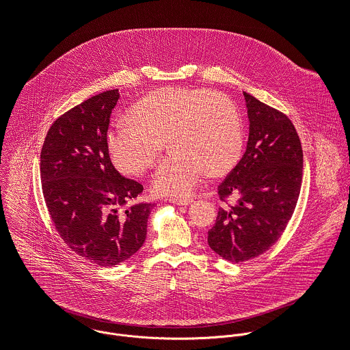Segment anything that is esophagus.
I'll list each match as a JSON object with an SVG mask.
<instances>
[{"mask_svg": "<svg viewBox=\"0 0 350 350\" xmlns=\"http://www.w3.org/2000/svg\"><path fill=\"white\" fill-rule=\"evenodd\" d=\"M169 202L178 204V206H187V204H191L193 202V199L192 198H172V199H169Z\"/></svg>", "mask_w": 350, "mask_h": 350, "instance_id": "1", "label": "esophagus"}]
</instances>
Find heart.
<instances>
[{"mask_svg": "<svg viewBox=\"0 0 350 350\" xmlns=\"http://www.w3.org/2000/svg\"><path fill=\"white\" fill-rule=\"evenodd\" d=\"M132 117L111 125L109 151L121 170L139 174L152 165L167 139L172 154L158 163L151 180L161 195H188L207 172L222 174L240 157V113L221 92L159 88L133 106Z\"/></svg>", "mask_w": 350, "mask_h": 350, "instance_id": "b5f03b06", "label": "heart"}]
</instances>
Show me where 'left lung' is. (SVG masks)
Listing matches in <instances>:
<instances>
[{
	"label": "left lung",
	"mask_w": 350,
	"mask_h": 350,
	"mask_svg": "<svg viewBox=\"0 0 350 350\" xmlns=\"http://www.w3.org/2000/svg\"><path fill=\"white\" fill-rule=\"evenodd\" d=\"M250 120L247 150L219 184V208L208 245L221 258L240 263L273 247L296 208L303 178V148L284 113L244 92Z\"/></svg>",
	"instance_id": "left-lung-1"
}]
</instances>
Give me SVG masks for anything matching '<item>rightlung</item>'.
Returning <instances> with one entry per match:
<instances>
[{"label":"right lung","instance_id":"add662e5","mask_svg":"<svg viewBox=\"0 0 350 350\" xmlns=\"http://www.w3.org/2000/svg\"><path fill=\"white\" fill-rule=\"evenodd\" d=\"M118 90L72 107L50 126L40 151V180L51 221L79 256L113 267L144 244L152 203L129 200L143 185L121 176L109 157L107 129Z\"/></svg>","mask_w":350,"mask_h":350}]
</instances>
